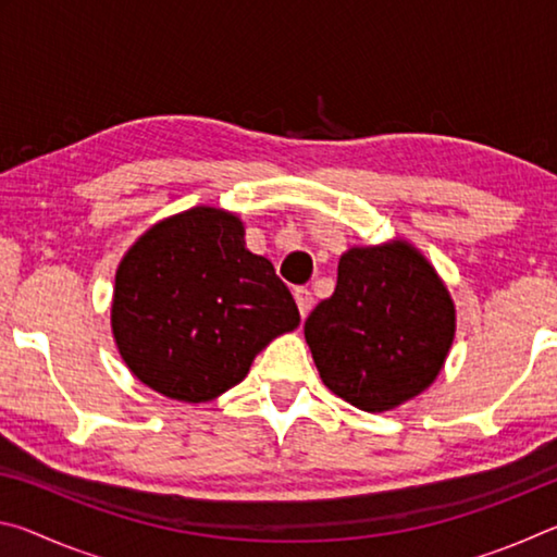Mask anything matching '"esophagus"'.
<instances>
[{
    "mask_svg": "<svg viewBox=\"0 0 557 557\" xmlns=\"http://www.w3.org/2000/svg\"><path fill=\"white\" fill-rule=\"evenodd\" d=\"M295 301H297V309H299V317L305 319L309 314V309H312V292L307 287H297L295 289Z\"/></svg>",
    "mask_w": 557,
    "mask_h": 557,
    "instance_id": "obj_1",
    "label": "esophagus"
}]
</instances>
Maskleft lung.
I'll list each match as a JSON object with an SVG mask.
<instances>
[{
    "label": "left lung",
    "mask_w": 557,
    "mask_h": 557,
    "mask_svg": "<svg viewBox=\"0 0 557 557\" xmlns=\"http://www.w3.org/2000/svg\"><path fill=\"white\" fill-rule=\"evenodd\" d=\"M324 385L369 412L391 410L437 379L455 338V305L408 243L351 248L336 289L305 322Z\"/></svg>",
    "instance_id": "1"
}]
</instances>
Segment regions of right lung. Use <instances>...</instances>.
<instances>
[{"instance_id":"add662e5","label":"right lung","mask_w":557,"mask_h":557,"mask_svg":"<svg viewBox=\"0 0 557 557\" xmlns=\"http://www.w3.org/2000/svg\"><path fill=\"white\" fill-rule=\"evenodd\" d=\"M243 235L233 213L196 206L152 225L120 262L112 334L127 369L166 398L225 393L299 324L287 285Z\"/></svg>"}]
</instances>
